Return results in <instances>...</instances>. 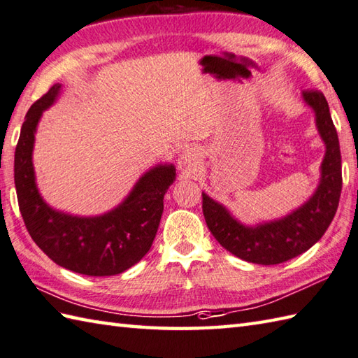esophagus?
<instances>
[{"mask_svg": "<svg viewBox=\"0 0 358 358\" xmlns=\"http://www.w3.org/2000/svg\"><path fill=\"white\" fill-rule=\"evenodd\" d=\"M196 160H198V156H196V152H193V151H185L184 155L180 156V159H179V169L184 171V173H187V174H189V173H193L194 170H196Z\"/></svg>", "mask_w": 358, "mask_h": 358, "instance_id": "esophagus-1", "label": "esophagus"}]
</instances>
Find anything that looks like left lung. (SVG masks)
Instances as JSON below:
<instances>
[{
	"label": "left lung",
	"instance_id": "left-lung-1",
	"mask_svg": "<svg viewBox=\"0 0 358 358\" xmlns=\"http://www.w3.org/2000/svg\"><path fill=\"white\" fill-rule=\"evenodd\" d=\"M303 99L315 111L318 133L326 145L322 179L308 202L278 221L247 227L220 202L202 193V211L211 235L235 257L255 264H280L309 250L324 235L338 208L341 155L329 105L322 91H304Z\"/></svg>",
	"mask_w": 358,
	"mask_h": 358
}]
</instances>
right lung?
I'll list each match as a JSON object with an SVG mask.
<instances>
[{
    "label": "right lung",
    "instance_id": "right-lung-1",
    "mask_svg": "<svg viewBox=\"0 0 358 358\" xmlns=\"http://www.w3.org/2000/svg\"><path fill=\"white\" fill-rule=\"evenodd\" d=\"M62 85L29 108L15 150V188L21 216L34 243L68 271L90 276L125 272L151 249L164 211V196L176 178L173 165H157L138 179L119 207L94 217L71 216L50 208L35 184L32 150L45 109Z\"/></svg>",
    "mask_w": 358,
    "mask_h": 358
}]
</instances>
